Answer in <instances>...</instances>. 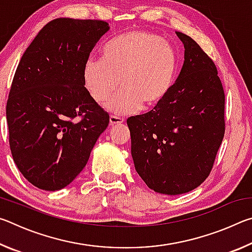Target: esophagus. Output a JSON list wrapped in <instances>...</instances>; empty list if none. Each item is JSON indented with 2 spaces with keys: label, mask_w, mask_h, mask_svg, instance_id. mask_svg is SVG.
<instances>
[{
  "label": "esophagus",
  "mask_w": 252,
  "mask_h": 252,
  "mask_svg": "<svg viewBox=\"0 0 252 252\" xmlns=\"http://www.w3.org/2000/svg\"><path fill=\"white\" fill-rule=\"evenodd\" d=\"M125 120L119 117H114V116H111L110 117V126H116V125H120V123H123Z\"/></svg>",
  "instance_id": "1"
}]
</instances>
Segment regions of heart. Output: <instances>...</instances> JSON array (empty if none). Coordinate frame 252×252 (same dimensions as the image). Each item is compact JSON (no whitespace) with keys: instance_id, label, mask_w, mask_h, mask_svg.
Wrapping results in <instances>:
<instances>
[{"instance_id":"b5f03b06","label":"heart","mask_w":252,"mask_h":252,"mask_svg":"<svg viewBox=\"0 0 252 252\" xmlns=\"http://www.w3.org/2000/svg\"><path fill=\"white\" fill-rule=\"evenodd\" d=\"M177 54L167 40L143 30L120 34L102 49V60L85 61L82 78L97 103L122 89L108 103L111 112L129 114L160 104L171 90L177 73Z\"/></svg>"}]
</instances>
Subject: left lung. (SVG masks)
Wrapping results in <instances>:
<instances>
[{
    "mask_svg": "<svg viewBox=\"0 0 252 252\" xmlns=\"http://www.w3.org/2000/svg\"><path fill=\"white\" fill-rule=\"evenodd\" d=\"M185 62L176 83L150 112L126 120L136 172L156 192H189L206 180L224 135L218 70L190 36L176 32Z\"/></svg>",
    "mask_w": 252,
    "mask_h": 252,
    "instance_id": "1",
    "label": "left lung"
}]
</instances>
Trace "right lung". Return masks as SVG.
<instances>
[{
    "mask_svg": "<svg viewBox=\"0 0 252 252\" xmlns=\"http://www.w3.org/2000/svg\"><path fill=\"white\" fill-rule=\"evenodd\" d=\"M108 31L104 21L55 19L20 60L6 103L8 142L20 172L39 189L70 185L109 125L82 78L85 61Z\"/></svg>",
    "mask_w": 252,
    "mask_h": 252,
    "instance_id": "right-lung-1",
    "label": "right lung"
}]
</instances>
